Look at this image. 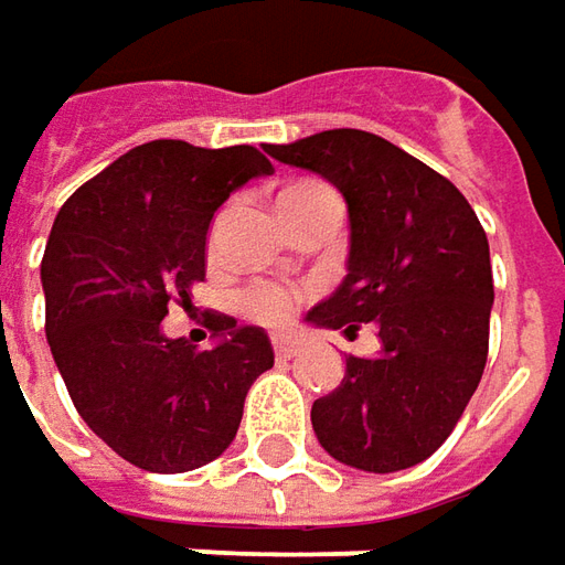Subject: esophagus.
Wrapping results in <instances>:
<instances>
[{
	"instance_id": "1",
	"label": "esophagus",
	"mask_w": 565,
	"mask_h": 565,
	"mask_svg": "<svg viewBox=\"0 0 565 565\" xmlns=\"http://www.w3.org/2000/svg\"><path fill=\"white\" fill-rule=\"evenodd\" d=\"M298 335H291V332H274V351L276 358H295L298 354Z\"/></svg>"
}]
</instances>
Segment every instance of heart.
I'll use <instances>...</instances> for the list:
<instances>
[{"label":"heart","instance_id":"1","mask_svg":"<svg viewBox=\"0 0 565 565\" xmlns=\"http://www.w3.org/2000/svg\"><path fill=\"white\" fill-rule=\"evenodd\" d=\"M301 185L310 183L289 185V189H301ZM291 301H295L291 291L282 289V286H252V289L242 291V308H245L248 317H255L260 323H279V320H286L291 313Z\"/></svg>","mask_w":565,"mask_h":565}]
</instances>
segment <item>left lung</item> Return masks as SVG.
I'll return each mask as SVG.
<instances>
[{
	"label": "left lung",
	"mask_w": 565,
	"mask_h": 565,
	"mask_svg": "<svg viewBox=\"0 0 565 565\" xmlns=\"http://www.w3.org/2000/svg\"><path fill=\"white\" fill-rule=\"evenodd\" d=\"M267 154L323 177L348 204V274L305 323H373L380 351L344 358L310 423L329 457L363 472L416 467L441 448L479 388L494 305L488 238L460 189L388 139L323 130Z\"/></svg>",
	"instance_id": "1"
}]
</instances>
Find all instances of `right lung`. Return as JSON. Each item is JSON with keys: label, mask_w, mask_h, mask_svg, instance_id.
<instances>
[{"label": "right lung", "mask_w": 565, "mask_h": 565, "mask_svg": "<svg viewBox=\"0 0 565 565\" xmlns=\"http://www.w3.org/2000/svg\"><path fill=\"white\" fill-rule=\"evenodd\" d=\"M274 164L252 146L154 139L62 204L45 245V339L83 423L146 472H189L233 445L242 404L274 366L260 327L214 320L199 351L168 339L170 301L204 279L207 226L230 192Z\"/></svg>", "instance_id": "obj_1"}]
</instances>
